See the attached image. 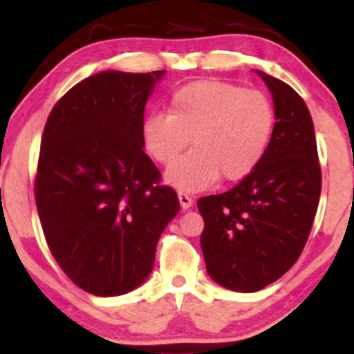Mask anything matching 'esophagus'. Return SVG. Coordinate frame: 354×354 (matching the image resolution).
<instances>
[{"label":"esophagus","mask_w":354,"mask_h":354,"mask_svg":"<svg viewBox=\"0 0 354 354\" xmlns=\"http://www.w3.org/2000/svg\"><path fill=\"white\" fill-rule=\"evenodd\" d=\"M178 198H180V205L183 209H189L193 206V198L189 194L183 193V191H178Z\"/></svg>","instance_id":"esophagus-1"}]
</instances>
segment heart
<instances>
[{
  "label": "heart",
  "mask_w": 354,
  "mask_h": 354,
  "mask_svg": "<svg viewBox=\"0 0 354 354\" xmlns=\"http://www.w3.org/2000/svg\"><path fill=\"white\" fill-rule=\"evenodd\" d=\"M274 128V108L261 91L225 81H194L178 88L169 115L148 116L141 126L145 149L169 166L187 145L194 150L169 168L166 181L194 191L221 176L238 181L261 160Z\"/></svg>",
  "instance_id": "1"
}]
</instances>
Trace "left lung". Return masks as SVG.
Here are the masks:
<instances>
[{
  "label": "left lung",
  "mask_w": 354,
  "mask_h": 354,
  "mask_svg": "<svg viewBox=\"0 0 354 354\" xmlns=\"http://www.w3.org/2000/svg\"><path fill=\"white\" fill-rule=\"evenodd\" d=\"M273 95L276 123L265 154L221 194L198 200L206 271L221 286L253 293L298 261L318 209L321 166L315 128L290 84L258 71Z\"/></svg>",
  "instance_id": "1"
}]
</instances>
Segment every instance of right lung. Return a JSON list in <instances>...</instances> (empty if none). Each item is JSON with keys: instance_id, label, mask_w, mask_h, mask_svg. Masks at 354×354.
Returning a JSON list of instances; mask_svg holds the SVG:
<instances>
[{"instance_id": "1", "label": "right lung", "mask_w": 354, "mask_h": 354, "mask_svg": "<svg viewBox=\"0 0 354 354\" xmlns=\"http://www.w3.org/2000/svg\"><path fill=\"white\" fill-rule=\"evenodd\" d=\"M165 71H103L75 84L48 116L35 198L53 258L96 296L135 290L180 211L143 151L145 104Z\"/></svg>"}]
</instances>
